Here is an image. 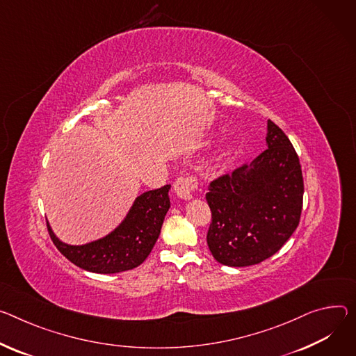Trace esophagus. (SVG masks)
<instances>
[{"instance_id": "1", "label": "esophagus", "mask_w": 356, "mask_h": 356, "mask_svg": "<svg viewBox=\"0 0 356 356\" xmlns=\"http://www.w3.org/2000/svg\"><path fill=\"white\" fill-rule=\"evenodd\" d=\"M197 188V180L193 177H179L175 183L176 195L183 200L193 199V191Z\"/></svg>"}]
</instances>
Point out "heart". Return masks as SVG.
<instances>
[{"label":"heart","mask_w":356,"mask_h":356,"mask_svg":"<svg viewBox=\"0 0 356 356\" xmlns=\"http://www.w3.org/2000/svg\"><path fill=\"white\" fill-rule=\"evenodd\" d=\"M234 153V143L229 142L222 146V149L217 153V156L213 160V168L217 172H224L227 170L230 163H232V157Z\"/></svg>","instance_id":"heart-1"}]
</instances>
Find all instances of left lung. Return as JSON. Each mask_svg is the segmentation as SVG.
Returning <instances> with one entry per match:
<instances>
[{
    "mask_svg": "<svg viewBox=\"0 0 356 356\" xmlns=\"http://www.w3.org/2000/svg\"><path fill=\"white\" fill-rule=\"evenodd\" d=\"M267 150L250 165L214 180L206 195L211 210L207 245L229 267H248L274 255L298 227L304 180L286 135L267 122Z\"/></svg>",
    "mask_w": 356,
    "mask_h": 356,
    "instance_id": "1",
    "label": "left lung"
}]
</instances>
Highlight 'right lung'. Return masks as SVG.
Wrapping results in <instances>:
<instances>
[{"instance_id": "obj_1", "label": "right lung", "mask_w": 356, "mask_h": 356, "mask_svg": "<svg viewBox=\"0 0 356 356\" xmlns=\"http://www.w3.org/2000/svg\"><path fill=\"white\" fill-rule=\"evenodd\" d=\"M170 184L142 193L119 225L106 236L85 244H68L56 237L49 221V236L71 263L96 274H116L139 267L156 244L170 209Z\"/></svg>"}]
</instances>
